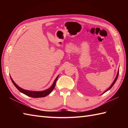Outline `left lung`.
I'll use <instances>...</instances> for the list:
<instances>
[{
  "instance_id": "left-lung-1",
  "label": "left lung",
  "mask_w": 128,
  "mask_h": 128,
  "mask_svg": "<svg viewBox=\"0 0 128 128\" xmlns=\"http://www.w3.org/2000/svg\"><path fill=\"white\" fill-rule=\"evenodd\" d=\"M118 75H119V70H118V72H117V75H116V78H115V79H114V81H113V83L112 84V85H111L110 86V88H108L107 90H106L104 92H103V93L102 94H104L105 93V92H107V91H108V90H110L111 88H112V87H113V86L114 85V84H115V82H116V80H117V78H118Z\"/></svg>"
}]
</instances>
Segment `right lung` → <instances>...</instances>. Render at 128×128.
I'll list each match as a JSON object with an SVG mask.
<instances>
[{
  "label": "right lung",
  "instance_id": "1",
  "mask_svg": "<svg viewBox=\"0 0 128 128\" xmlns=\"http://www.w3.org/2000/svg\"><path fill=\"white\" fill-rule=\"evenodd\" d=\"M58 77H59V75H58V76L56 78L55 80L54 81L53 85H52L50 88L46 90L41 91H29V90H24L22 88H21L20 87H19L17 84L14 81L12 78L11 76H10V78L14 85V86L16 87V88H18V90L20 92H21V93L25 94L29 97H34V98H39V97H44L47 96V95H48L53 90L54 88H55L56 81L57 79H58Z\"/></svg>",
  "mask_w": 128,
  "mask_h": 128
}]
</instances>
